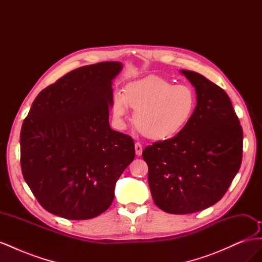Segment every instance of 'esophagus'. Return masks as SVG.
<instances>
[{"label":"esophagus","mask_w":262,"mask_h":262,"mask_svg":"<svg viewBox=\"0 0 262 262\" xmlns=\"http://www.w3.org/2000/svg\"><path fill=\"white\" fill-rule=\"evenodd\" d=\"M134 147H136V154L138 156H141L142 155V150H143V147H142V144L139 143V142H137L136 145H134Z\"/></svg>","instance_id":"1"}]
</instances>
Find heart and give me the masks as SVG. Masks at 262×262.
Instances as JSON below:
<instances>
[{
  "label": "heart",
  "mask_w": 262,
  "mask_h": 262,
  "mask_svg": "<svg viewBox=\"0 0 262 262\" xmlns=\"http://www.w3.org/2000/svg\"><path fill=\"white\" fill-rule=\"evenodd\" d=\"M196 106L194 91L186 84L171 85L161 76L150 75L126 84L115 94L113 114L122 124L126 107L134 110L133 123L150 140H167L178 134L190 121Z\"/></svg>",
  "instance_id": "1"
}]
</instances>
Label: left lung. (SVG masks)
I'll return each instance as SVG.
<instances>
[{
    "label": "left lung",
    "mask_w": 262,
    "mask_h": 262,
    "mask_svg": "<svg viewBox=\"0 0 262 262\" xmlns=\"http://www.w3.org/2000/svg\"><path fill=\"white\" fill-rule=\"evenodd\" d=\"M196 93V106L176 137L143 149L154 203L171 214L207 209L226 193L243 158V129L223 89L182 70Z\"/></svg>",
    "instance_id": "left-lung-1"
}]
</instances>
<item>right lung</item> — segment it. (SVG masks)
<instances>
[{
    "instance_id": "obj_1",
    "label": "right lung",
    "mask_w": 262,
    "mask_h": 262,
    "mask_svg": "<svg viewBox=\"0 0 262 262\" xmlns=\"http://www.w3.org/2000/svg\"><path fill=\"white\" fill-rule=\"evenodd\" d=\"M120 62L71 71L34 100L20 131L21 172L41 207L68 220L98 216L136 156L131 137L109 125Z\"/></svg>"
}]
</instances>
